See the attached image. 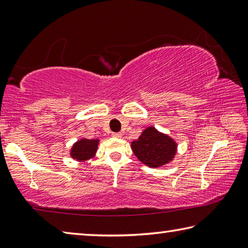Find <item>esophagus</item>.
I'll return each mask as SVG.
<instances>
[{"instance_id": "obj_1", "label": "esophagus", "mask_w": 248, "mask_h": 248, "mask_svg": "<svg viewBox=\"0 0 248 248\" xmlns=\"http://www.w3.org/2000/svg\"><path fill=\"white\" fill-rule=\"evenodd\" d=\"M112 137L121 138V137H123V133H121V132H114V133H112Z\"/></svg>"}]
</instances>
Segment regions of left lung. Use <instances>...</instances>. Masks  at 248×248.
I'll return each instance as SVG.
<instances>
[{
    "mask_svg": "<svg viewBox=\"0 0 248 248\" xmlns=\"http://www.w3.org/2000/svg\"><path fill=\"white\" fill-rule=\"evenodd\" d=\"M132 151L140 161L150 167H158L171 161L176 143L154 128L145 129L139 139L132 142Z\"/></svg>",
    "mask_w": 248,
    "mask_h": 248,
    "instance_id": "1",
    "label": "left lung"
}]
</instances>
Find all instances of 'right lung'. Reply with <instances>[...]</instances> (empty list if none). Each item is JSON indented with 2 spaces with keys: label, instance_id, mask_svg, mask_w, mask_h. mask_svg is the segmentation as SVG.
<instances>
[{
  "label": "right lung",
  "instance_id": "obj_1",
  "mask_svg": "<svg viewBox=\"0 0 248 248\" xmlns=\"http://www.w3.org/2000/svg\"><path fill=\"white\" fill-rule=\"evenodd\" d=\"M98 140H89L83 139L75 143L72 149V157L78 159V161H84V159L91 158L97 149Z\"/></svg>",
  "mask_w": 248,
  "mask_h": 248
}]
</instances>
